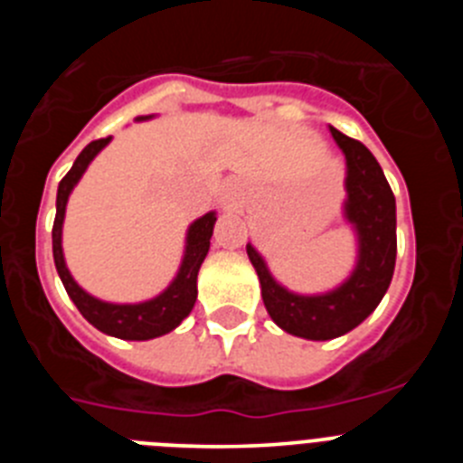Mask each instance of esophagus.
Wrapping results in <instances>:
<instances>
[{
    "mask_svg": "<svg viewBox=\"0 0 463 463\" xmlns=\"http://www.w3.org/2000/svg\"><path fill=\"white\" fill-rule=\"evenodd\" d=\"M224 199H227V202H232V199H234V190H232V187H227V190H224Z\"/></svg>",
    "mask_w": 463,
    "mask_h": 463,
    "instance_id": "obj_1",
    "label": "esophagus"
}]
</instances>
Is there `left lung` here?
Masks as SVG:
<instances>
[{
    "instance_id": "left-lung-1",
    "label": "left lung",
    "mask_w": 463,
    "mask_h": 463,
    "mask_svg": "<svg viewBox=\"0 0 463 463\" xmlns=\"http://www.w3.org/2000/svg\"><path fill=\"white\" fill-rule=\"evenodd\" d=\"M331 134L345 153L347 202L345 218L359 236V261L353 276L334 292L301 297L280 288L267 264L248 245V257L260 276L261 298L271 320L292 336L329 341L347 334L380 304L396 264V202L390 183L362 141L345 137L331 127Z\"/></svg>"
}]
</instances>
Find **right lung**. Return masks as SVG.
<instances>
[{"label": "right lung", "instance_id": "obj_1", "mask_svg": "<svg viewBox=\"0 0 463 463\" xmlns=\"http://www.w3.org/2000/svg\"><path fill=\"white\" fill-rule=\"evenodd\" d=\"M110 137L97 138V141L88 143L83 153L76 157L73 166L69 174L60 181L57 187V213L55 222H52V257H55V269L62 278V285L76 308L80 310L85 320L99 331L109 334V336L125 338V341H148V338H157L169 334L171 329L181 325L185 320L190 310L194 308L196 301V273L202 261L206 260L208 245H211L213 236V224H215V213H206L203 218L196 220L187 232V248L185 257H183L181 271L175 276L169 288L159 297L143 301V304H129V306H118V304H106L99 298L90 297L88 292L76 285L71 273L67 271L62 255V222H64V208H67L69 192L73 185L79 183L83 171L92 162V157L104 148Z\"/></svg>", "mask_w": 463, "mask_h": 463}]
</instances>
